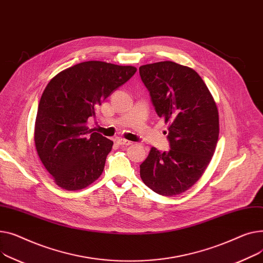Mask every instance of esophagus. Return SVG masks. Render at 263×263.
I'll return each instance as SVG.
<instances>
[{"mask_svg": "<svg viewBox=\"0 0 263 263\" xmlns=\"http://www.w3.org/2000/svg\"><path fill=\"white\" fill-rule=\"evenodd\" d=\"M117 142H118V144H120V145H130V144H133L132 141L126 140V139H122V138H119L118 140H117Z\"/></svg>", "mask_w": 263, "mask_h": 263, "instance_id": "1", "label": "esophagus"}]
</instances>
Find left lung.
I'll return each instance as SVG.
<instances>
[{"mask_svg":"<svg viewBox=\"0 0 263 263\" xmlns=\"http://www.w3.org/2000/svg\"><path fill=\"white\" fill-rule=\"evenodd\" d=\"M160 118L168 123V152L152 147L140 165L146 186L163 196L186 192L202 177L218 143L217 104L193 69L173 61L139 68Z\"/></svg>","mask_w":263,"mask_h":263,"instance_id":"1","label":"left lung"}]
</instances>
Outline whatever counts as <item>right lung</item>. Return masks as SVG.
I'll use <instances>...</instances> for the list:
<instances>
[{"instance_id":"obj_1","label":"right lung","mask_w":263,"mask_h":263,"mask_svg":"<svg viewBox=\"0 0 263 263\" xmlns=\"http://www.w3.org/2000/svg\"><path fill=\"white\" fill-rule=\"evenodd\" d=\"M136 71L133 66L85 61L59 72L45 87L34 139L38 156L58 187L82 190L102 175L114 142L90 129L87 121Z\"/></svg>"}]
</instances>
